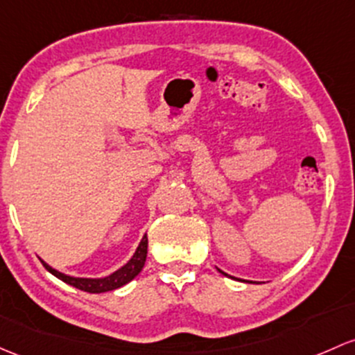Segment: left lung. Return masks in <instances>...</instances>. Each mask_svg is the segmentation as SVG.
<instances>
[{"label": "left lung", "mask_w": 355, "mask_h": 355, "mask_svg": "<svg viewBox=\"0 0 355 355\" xmlns=\"http://www.w3.org/2000/svg\"><path fill=\"white\" fill-rule=\"evenodd\" d=\"M218 270H219V268H218ZM219 272H221V274H223V275H226V277H231V275H227V274H226V272H223V270H219ZM231 279H234V277H231Z\"/></svg>", "instance_id": "left-lung-1"}]
</instances>
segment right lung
<instances>
[{
    "label": "right lung",
    "instance_id": "1",
    "mask_svg": "<svg viewBox=\"0 0 355 355\" xmlns=\"http://www.w3.org/2000/svg\"><path fill=\"white\" fill-rule=\"evenodd\" d=\"M146 257H148V236L144 234L143 240L139 241V245H137L136 252H134V255L130 257L129 262L125 263V266H122L121 268H117L115 272H112L110 275H105V277H73V275L62 274V272L55 270V268H52L49 263H46L44 260H40V262H42V266L46 267L52 275L61 279V281L66 282V284L76 287V289L87 291V293L98 294V293H109V291L119 289V287L125 286L128 282L132 281V279L143 270L144 262H146Z\"/></svg>",
    "mask_w": 355,
    "mask_h": 355
}]
</instances>
